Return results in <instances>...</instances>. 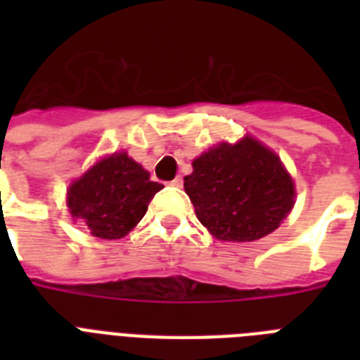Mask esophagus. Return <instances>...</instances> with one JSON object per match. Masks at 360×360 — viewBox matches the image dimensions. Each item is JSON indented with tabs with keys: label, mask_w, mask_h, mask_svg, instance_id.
Listing matches in <instances>:
<instances>
[{
	"label": "esophagus",
	"mask_w": 360,
	"mask_h": 360,
	"mask_svg": "<svg viewBox=\"0 0 360 360\" xmlns=\"http://www.w3.org/2000/svg\"><path fill=\"white\" fill-rule=\"evenodd\" d=\"M169 185H172V186H183V179H181V177H175V179L169 183Z\"/></svg>",
	"instance_id": "1"
}]
</instances>
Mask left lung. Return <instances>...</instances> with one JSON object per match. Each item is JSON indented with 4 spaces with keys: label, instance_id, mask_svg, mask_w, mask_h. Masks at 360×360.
I'll return each instance as SVG.
<instances>
[{
    "label": "left lung",
    "instance_id": "left-lung-1",
    "mask_svg": "<svg viewBox=\"0 0 360 360\" xmlns=\"http://www.w3.org/2000/svg\"><path fill=\"white\" fill-rule=\"evenodd\" d=\"M185 177L198 220L220 240L246 243L269 236L295 203V185L276 153L245 136L219 143L192 162Z\"/></svg>",
    "mask_w": 360,
    "mask_h": 360
}]
</instances>
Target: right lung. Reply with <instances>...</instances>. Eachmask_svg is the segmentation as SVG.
I'll use <instances>...</instances> for the list:
<instances>
[{
  "label": "right lung",
  "mask_w": 360,
  "mask_h": 360,
  "mask_svg": "<svg viewBox=\"0 0 360 360\" xmlns=\"http://www.w3.org/2000/svg\"><path fill=\"white\" fill-rule=\"evenodd\" d=\"M160 188L149 172L127 153H114L98 160L67 191L72 219L82 220L91 236L121 239L134 228Z\"/></svg>",
  "instance_id": "right-lung-1"
}]
</instances>
